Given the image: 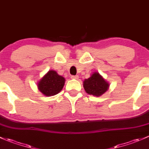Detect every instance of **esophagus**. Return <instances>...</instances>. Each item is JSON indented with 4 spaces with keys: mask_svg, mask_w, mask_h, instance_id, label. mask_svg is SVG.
<instances>
[{
    "mask_svg": "<svg viewBox=\"0 0 149 149\" xmlns=\"http://www.w3.org/2000/svg\"><path fill=\"white\" fill-rule=\"evenodd\" d=\"M71 79H79V76H71Z\"/></svg>",
    "mask_w": 149,
    "mask_h": 149,
    "instance_id": "obj_1",
    "label": "esophagus"
}]
</instances>
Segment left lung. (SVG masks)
<instances>
[{"mask_svg":"<svg viewBox=\"0 0 149 149\" xmlns=\"http://www.w3.org/2000/svg\"><path fill=\"white\" fill-rule=\"evenodd\" d=\"M84 87L87 94L100 97L107 91L109 84L98 73H94L91 77L84 80Z\"/></svg>","mask_w":149,"mask_h":149,"instance_id":"left-lung-1","label":"left lung"}]
</instances>
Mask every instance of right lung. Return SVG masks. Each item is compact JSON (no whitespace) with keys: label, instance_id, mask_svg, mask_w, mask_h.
<instances>
[{"label":"right lung","instance_id":"1","mask_svg":"<svg viewBox=\"0 0 149 149\" xmlns=\"http://www.w3.org/2000/svg\"><path fill=\"white\" fill-rule=\"evenodd\" d=\"M65 84V79L59 76L55 70H49L39 81L38 88L47 97L54 96L63 89Z\"/></svg>","mask_w":149,"mask_h":149}]
</instances>
